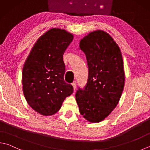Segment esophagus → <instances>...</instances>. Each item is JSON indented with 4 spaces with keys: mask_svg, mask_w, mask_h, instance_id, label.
Segmentation results:
<instances>
[{
    "mask_svg": "<svg viewBox=\"0 0 150 150\" xmlns=\"http://www.w3.org/2000/svg\"><path fill=\"white\" fill-rule=\"evenodd\" d=\"M76 85H77V83H76V81H74V82L72 83V86H73V88H74V89L75 90L76 88Z\"/></svg>",
    "mask_w": 150,
    "mask_h": 150,
    "instance_id": "1",
    "label": "esophagus"
}]
</instances>
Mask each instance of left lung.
I'll list each match as a JSON object with an SVG mask.
<instances>
[{
    "mask_svg": "<svg viewBox=\"0 0 150 150\" xmlns=\"http://www.w3.org/2000/svg\"><path fill=\"white\" fill-rule=\"evenodd\" d=\"M80 47L86 56L88 79L78 88L76 99L79 111L92 123L103 120L116 107L125 83L121 50L108 33H90L81 39Z\"/></svg>",
    "mask_w": 150,
    "mask_h": 150,
    "instance_id": "1",
    "label": "left lung"
}]
</instances>
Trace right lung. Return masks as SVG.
<instances>
[{"mask_svg":"<svg viewBox=\"0 0 150 150\" xmlns=\"http://www.w3.org/2000/svg\"><path fill=\"white\" fill-rule=\"evenodd\" d=\"M73 35L61 29H52L36 41L25 61L22 72L23 91L27 103L43 115L57 112L66 97L73 93L64 81L63 56Z\"/></svg>","mask_w":150,"mask_h":150,"instance_id":"1","label":"right lung"}]
</instances>
